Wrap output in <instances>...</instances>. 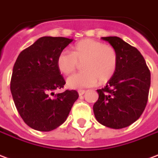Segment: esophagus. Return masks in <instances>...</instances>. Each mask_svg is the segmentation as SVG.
<instances>
[{
  "label": "esophagus",
  "mask_w": 158,
  "mask_h": 158,
  "mask_svg": "<svg viewBox=\"0 0 158 158\" xmlns=\"http://www.w3.org/2000/svg\"><path fill=\"white\" fill-rule=\"evenodd\" d=\"M85 92H86V91H85V90L80 89V90H78V94H79L80 96H81V95H83L84 93H85Z\"/></svg>",
  "instance_id": "1"
}]
</instances>
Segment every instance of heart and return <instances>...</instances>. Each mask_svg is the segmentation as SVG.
I'll return each instance as SVG.
<instances>
[{
    "mask_svg": "<svg viewBox=\"0 0 158 158\" xmlns=\"http://www.w3.org/2000/svg\"><path fill=\"white\" fill-rule=\"evenodd\" d=\"M81 71L68 77L67 87L71 89L93 87L106 83L114 76L118 67V54L110 45L93 40L85 39L71 47V52L62 50L56 59L58 70L62 74L70 75L82 62Z\"/></svg>",
    "mask_w": 158,
    "mask_h": 158,
    "instance_id": "b5f03b06",
    "label": "heart"
}]
</instances>
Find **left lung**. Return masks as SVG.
I'll return each mask as SVG.
<instances>
[{"label":"left lung","instance_id":"8db88e82","mask_svg":"<svg viewBox=\"0 0 158 158\" xmlns=\"http://www.w3.org/2000/svg\"><path fill=\"white\" fill-rule=\"evenodd\" d=\"M118 54L115 74L102 89L93 105V113L101 125L122 129L136 121L148 100L151 73L145 59L136 48L118 37H103Z\"/></svg>","mask_w":158,"mask_h":158}]
</instances>
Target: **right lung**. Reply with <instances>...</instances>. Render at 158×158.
<instances>
[{
    "mask_svg": "<svg viewBox=\"0 0 158 158\" xmlns=\"http://www.w3.org/2000/svg\"><path fill=\"white\" fill-rule=\"evenodd\" d=\"M72 41L63 37H42L23 50L15 62L12 98L23 121L33 130L50 131L61 125L79 97L76 90L54 93L65 84L56 59Z\"/></svg>",
    "mask_w": 158,
    "mask_h": 158,
    "instance_id": "add662e5",
    "label": "right lung"
}]
</instances>
